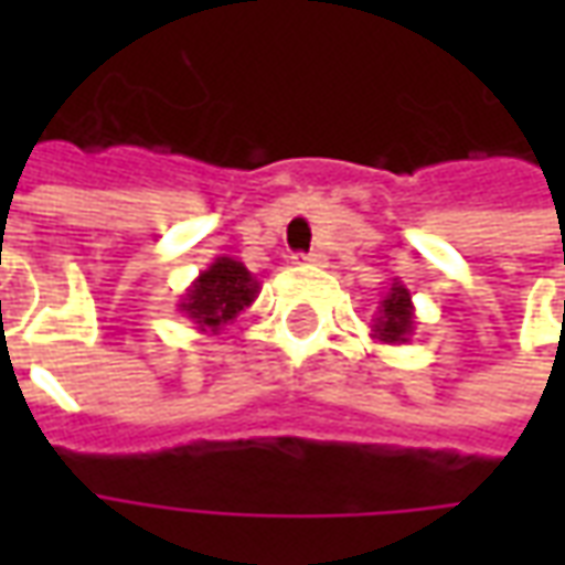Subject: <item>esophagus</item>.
<instances>
[{
	"label": "esophagus",
	"mask_w": 565,
	"mask_h": 565,
	"mask_svg": "<svg viewBox=\"0 0 565 565\" xmlns=\"http://www.w3.org/2000/svg\"><path fill=\"white\" fill-rule=\"evenodd\" d=\"M296 263H311V266H320L323 263V254H296Z\"/></svg>",
	"instance_id": "esophagus-1"
}]
</instances>
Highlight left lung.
Here are the masks:
<instances>
[{
    "instance_id": "obj_1",
    "label": "left lung",
    "mask_w": 565,
    "mask_h": 565,
    "mask_svg": "<svg viewBox=\"0 0 565 565\" xmlns=\"http://www.w3.org/2000/svg\"><path fill=\"white\" fill-rule=\"evenodd\" d=\"M415 330V306H412V294L405 290V284L393 281L391 294L381 299L379 318H375V339L387 344L408 342V335Z\"/></svg>"
}]
</instances>
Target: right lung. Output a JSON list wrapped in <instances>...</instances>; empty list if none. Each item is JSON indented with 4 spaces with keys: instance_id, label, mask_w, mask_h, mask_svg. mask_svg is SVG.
Listing matches in <instances>:
<instances>
[{
    "instance_id": "right-lung-1",
    "label": "right lung",
    "mask_w": 565,
    "mask_h": 565,
    "mask_svg": "<svg viewBox=\"0 0 565 565\" xmlns=\"http://www.w3.org/2000/svg\"><path fill=\"white\" fill-rule=\"evenodd\" d=\"M259 294V281L233 257H217L186 290L178 311L196 323L202 332H217L235 320Z\"/></svg>"
}]
</instances>
